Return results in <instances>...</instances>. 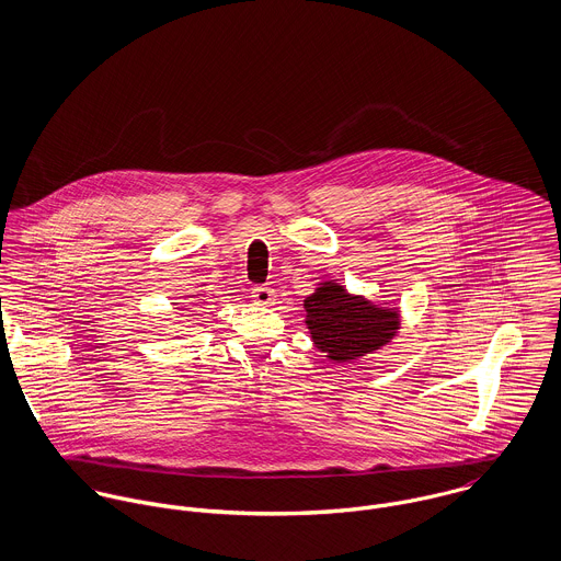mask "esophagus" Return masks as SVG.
<instances>
[{"mask_svg": "<svg viewBox=\"0 0 561 561\" xmlns=\"http://www.w3.org/2000/svg\"><path fill=\"white\" fill-rule=\"evenodd\" d=\"M252 300H254V305H259V307H272L274 300H276V296H274V289H270L267 285H256V287L252 289Z\"/></svg>", "mask_w": 561, "mask_h": 561, "instance_id": "obj_1", "label": "esophagus"}]
</instances>
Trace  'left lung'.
<instances>
[{
	"label": "left lung",
	"instance_id": "1",
	"mask_svg": "<svg viewBox=\"0 0 561 561\" xmlns=\"http://www.w3.org/2000/svg\"><path fill=\"white\" fill-rule=\"evenodd\" d=\"M307 328L316 347L334 363H352L387 345L400 330V311L352 296L334 280H323L305 300Z\"/></svg>",
	"mask_w": 561,
	"mask_h": 561
}]
</instances>
